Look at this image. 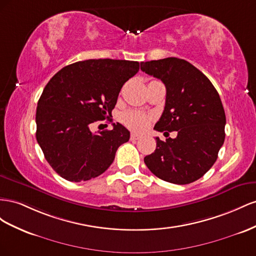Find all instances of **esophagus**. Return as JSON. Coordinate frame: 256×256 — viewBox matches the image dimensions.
I'll return each mask as SVG.
<instances>
[{"label": "esophagus", "mask_w": 256, "mask_h": 256, "mask_svg": "<svg viewBox=\"0 0 256 256\" xmlns=\"http://www.w3.org/2000/svg\"><path fill=\"white\" fill-rule=\"evenodd\" d=\"M140 135L135 134V133L130 134V140H140Z\"/></svg>", "instance_id": "34e87169"}]
</instances>
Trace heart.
Instances as JSON below:
<instances>
[{
    "label": "heart",
    "instance_id": "obj_1",
    "mask_svg": "<svg viewBox=\"0 0 256 256\" xmlns=\"http://www.w3.org/2000/svg\"><path fill=\"white\" fill-rule=\"evenodd\" d=\"M152 121V116L142 112L130 110L121 114V122L135 132H142L146 130Z\"/></svg>",
    "mask_w": 256,
    "mask_h": 256
}]
</instances>
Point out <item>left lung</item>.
<instances>
[{
    "mask_svg": "<svg viewBox=\"0 0 256 256\" xmlns=\"http://www.w3.org/2000/svg\"><path fill=\"white\" fill-rule=\"evenodd\" d=\"M146 74L166 86L158 132L176 130V138L156 137V149L144 164L160 179L188 184L205 174L218 158L225 138V112L218 91L194 65L178 58L140 63Z\"/></svg>",
    "mask_w": 256,
    "mask_h": 256,
    "instance_id": "obj_1",
    "label": "left lung"
}]
</instances>
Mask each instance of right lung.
Segmentation results:
<instances>
[{
	"instance_id": "right-lung-1",
	"label": "right lung",
	"mask_w": 256,
	"mask_h": 256,
	"mask_svg": "<svg viewBox=\"0 0 256 256\" xmlns=\"http://www.w3.org/2000/svg\"><path fill=\"white\" fill-rule=\"evenodd\" d=\"M138 70L137 61L91 59L70 64L49 80L36 109V140L62 178L80 182L100 176L128 142L120 123L98 133L91 126L112 116L122 86Z\"/></svg>"
}]
</instances>
